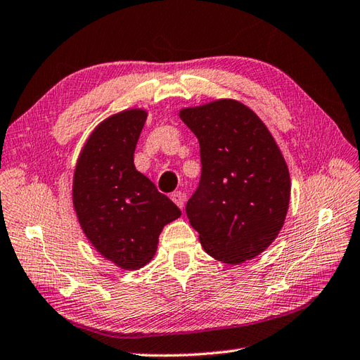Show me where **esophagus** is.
<instances>
[{
	"label": "esophagus",
	"mask_w": 360,
	"mask_h": 360,
	"mask_svg": "<svg viewBox=\"0 0 360 360\" xmlns=\"http://www.w3.org/2000/svg\"><path fill=\"white\" fill-rule=\"evenodd\" d=\"M171 198H172V202L180 207V210H183V207H185V200H186V198H185V195L180 193V191H175V193H172Z\"/></svg>",
	"instance_id": "34e87169"
}]
</instances>
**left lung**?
Listing matches in <instances>:
<instances>
[{
  "mask_svg": "<svg viewBox=\"0 0 360 360\" xmlns=\"http://www.w3.org/2000/svg\"><path fill=\"white\" fill-rule=\"evenodd\" d=\"M179 117L200 143V185L186 205L191 226L211 257L240 265L281 233L288 166L265 123L240 101L214 100L183 108Z\"/></svg>",
  "mask_w": 360,
  "mask_h": 360,
  "instance_id": "8db88e82",
  "label": "left lung"
}]
</instances>
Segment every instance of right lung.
Segmentation results:
<instances>
[{"label":"right lung","instance_id":"obj_1","mask_svg":"<svg viewBox=\"0 0 360 360\" xmlns=\"http://www.w3.org/2000/svg\"><path fill=\"white\" fill-rule=\"evenodd\" d=\"M146 117V109L132 108L103 120L87 137L72 181V203L87 240L126 271L153 260L163 226L181 215L135 169L134 153Z\"/></svg>","mask_w":360,"mask_h":360}]
</instances>
